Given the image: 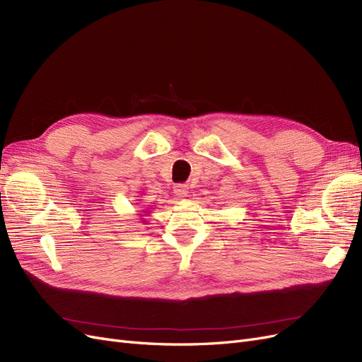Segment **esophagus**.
I'll list each match as a JSON object with an SVG mask.
<instances>
[{
  "instance_id": "obj_1",
  "label": "esophagus",
  "mask_w": 362,
  "mask_h": 362,
  "mask_svg": "<svg viewBox=\"0 0 362 362\" xmlns=\"http://www.w3.org/2000/svg\"><path fill=\"white\" fill-rule=\"evenodd\" d=\"M173 192H175V194L178 196V198H185V196L189 194V187H187V184H177L173 187Z\"/></svg>"
}]
</instances>
